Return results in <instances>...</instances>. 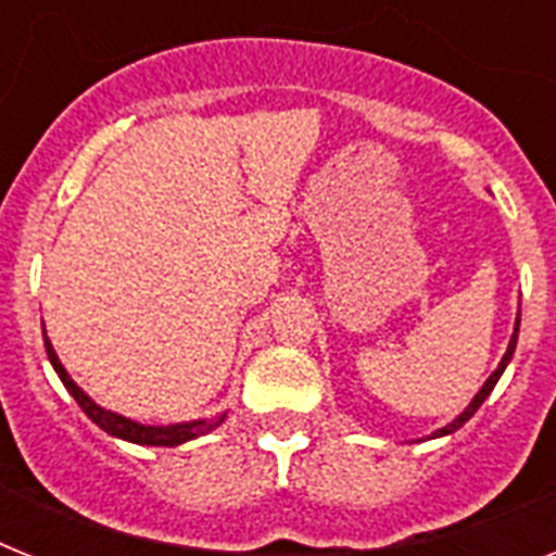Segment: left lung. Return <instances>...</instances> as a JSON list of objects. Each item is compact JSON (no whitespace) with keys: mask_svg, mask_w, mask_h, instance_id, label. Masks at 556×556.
<instances>
[{"mask_svg":"<svg viewBox=\"0 0 556 556\" xmlns=\"http://www.w3.org/2000/svg\"><path fill=\"white\" fill-rule=\"evenodd\" d=\"M517 338H519V317H517V326H514V334H510V343H508V352H505V357H502L500 361V366H496V369H493V375L488 380H484V387L479 389V392H476V397L473 401H470V404H467V409L462 415H458L456 421H450L447 427H441V430H435L430 435V439H441V435H450V432H456L458 427H462V424H467L470 421V418H473V413L476 409H479V406L484 404V397L491 395L493 392V387H496V380L502 378V371H505V366L510 364V357H514V349H517Z\"/></svg>","mask_w":556,"mask_h":556,"instance_id":"obj_1","label":"left lung"}]
</instances>
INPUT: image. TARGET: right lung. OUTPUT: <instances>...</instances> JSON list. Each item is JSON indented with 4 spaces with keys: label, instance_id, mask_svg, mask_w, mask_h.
I'll use <instances>...</instances> for the list:
<instances>
[{
    "label": "right lung",
    "instance_id": "obj_1",
    "mask_svg": "<svg viewBox=\"0 0 556 556\" xmlns=\"http://www.w3.org/2000/svg\"><path fill=\"white\" fill-rule=\"evenodd\" d=\"M46 338V334H42ZM46 352L48 361L54 366V371L63 380V387L72 392V397L80 404V409L89 415L91 421L98 424L100 430L109 432V435H115V439L132 441V444H150V447H178V444H185V441L199 439V435H207L210 430H216L218 424L225 421V415H218V418H199V421H181V424H167V427H155V424H138L132 418H124V415L112 413V409H103L100 404H94L86 392H83L77 383L72 380V375L65 371V366L60 364V357H56L54 346H51V340L46 338Z\"/></svg>",
    "mask_w": 556,
    "mask_h": 556
}]
</instances>
